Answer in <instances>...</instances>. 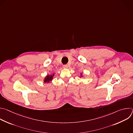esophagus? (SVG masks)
<instances>
[{
	"label": "esophagus",
	"mask_w": 133,
	"mask_h": 133,
	"mask_svg": "<svg viewBox=\"0 0 133 133\" xmlns=\"http://www.w3.org/2000/svg\"><path fill=\"white\" fill-rule=\"evenodd\" d=\"M63 68H68V66L67 65H65L63 66Z\"/></svg>",
	"instance_id": "obj_1"
}]
</instances>
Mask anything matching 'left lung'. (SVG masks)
Here are the masks:
<instances>
[{"mask_svg":"<svg viewBox=\"0 0 133 133\" xmlns=\"http://www.w3.org/2000/svg\"><path fill=\"white\" fill-rule=\"evenodd\" d=\"M81 77H82V74H81Z\"/></svg>","mask_w":133,"mask_h":133,"instance_id":"left-lung-1","label":"left lung"}]
</instances>
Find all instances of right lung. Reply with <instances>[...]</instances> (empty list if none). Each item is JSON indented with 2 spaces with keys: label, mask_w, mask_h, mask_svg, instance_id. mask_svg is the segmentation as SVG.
Returning a JSON list of instances; mask_svg holds the SVG:
<instances>
[{
  "label": "right lung",
  "mask_w": 133,
  "mask_h": 133,
  "mask_svg": "<svg viewBox=\"0 0 133 133\" xmlns=\"http://www.w3.org/2000/svg\"><path fill=\"white\" fill-rule=\"evenodd\" d=\"M54 76V74L52 75H47V76L45 78L44 82L45 83H49L50 81H52V79H53V77Z\"/></svg>",
  "instance_id": "right-lung-1"
}]
</instances>
